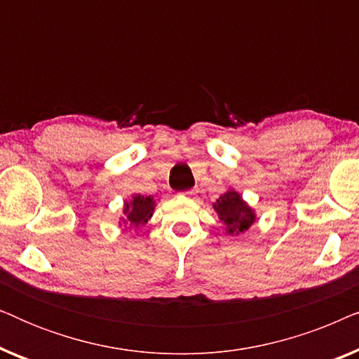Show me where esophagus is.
<instances>
[{
	"instance_id": "34e87169",
	"label": "esophagus",
	"mask_w": 359,
	"mask_h": 359,
	"mask_svg": "<svg viewBox=\"0 0 359 359\" xmlns=\"http://www.w3.org/2000/svg\"><path fill=\"white\" fill-rule=\"evenodd\" d=\"M184 196H188V198H193V196L196 194V191L194 189H191V191H186V193H183Z\"/></svg>"
}]
</instances>
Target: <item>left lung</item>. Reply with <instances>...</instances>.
<instances>
[{
    "mask_svg": "<svg viewBox=\"0 0 359 359\" xmlns=\"http://www.w3.org/2000/svg\"><path fill=\"white\" fill-rule=\"evenodd\" d=\"M214 210L219 214V219L225 224V232L229 235H238L247 232L252 227L255 210L245 203L237 191L229 189L214 203Z\"/></svg>",
    "mask_w": 359,
    "mask_h": 359,
    "instance_id": "left-lung-1",
    "label": "left lung"
}]
</instances>
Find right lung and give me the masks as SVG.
Segmentation results:
<instances>
[{
	"instance_id": "obj_1",
	"label": "right lung",
	"mask_w": 359,
	"mask_h": 359,
	"mask_svg": "<svg viewBox=\"0 0 359 359\" xmlns=\"http://www.w3.org/2000/svg\"><path fill=\"white\" fill-rule=\"evenodd\" d=\"M154 210L155 201L151 196L134 194L129 203L124 204V214L127 217V222L130 224V227H140V225L149 222V219L154 215Z\"/></svg>"
}]
</instances>
